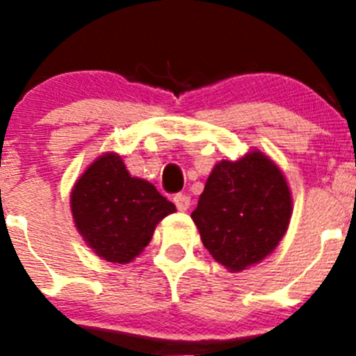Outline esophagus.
Instances as JSON below:
<instances>
[{
	"label": "esophagus",
	"mask_w": 356,
	"mask_h": 356,
	"mask_svg": "<svg viewBox=\"0 0 356 356\" xmlns=\"http://www.w3.org/2000/svg\"><path fill=\"white\" fill-rule=\"evenodd\" d=\"M172 201H175L176 209L180 210V212H185V210H188V207H191V197H188L187 194H176V196L172 197Z\"/></svg>",
	"instance_id": "obj_1"
}]
</instances>
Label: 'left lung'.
<instances>
[{
  "label": "left lung",
  "mask_w": 356,
  "mask_h": 356,
  "mask_svg": "<svg viewBox=\"0 0 356 356\" xmlns=\"http://www.w3.org/2000/svg\"><path fill=\"white\" fill-rule=\"evenodd\" d=\"M292 213L285 176L260 151L212 169L193 219L213 260L242 271L271 253Z\"/></svg>",
  "instance_id": "1"
}]
</instances>
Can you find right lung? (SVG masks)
I'll return each instance as SVG.
<instances>
[{"label": "right lung", "instance_id": "add662e5", "mask_svg": "<svg viewBox=\"0 0 356 356\" xmlns=\"http://www.w3.org/2000/svg\"><path fill=\"white\" fill-rule=\"evenodd\" d=\"M74 225L106 262L127 264L149 244L155 226L176 210L149 181L134 178L115 153L99 156L71 193Z\"/></svg>", "mask_w": 356, "mask_h": 356}]
</instances>
